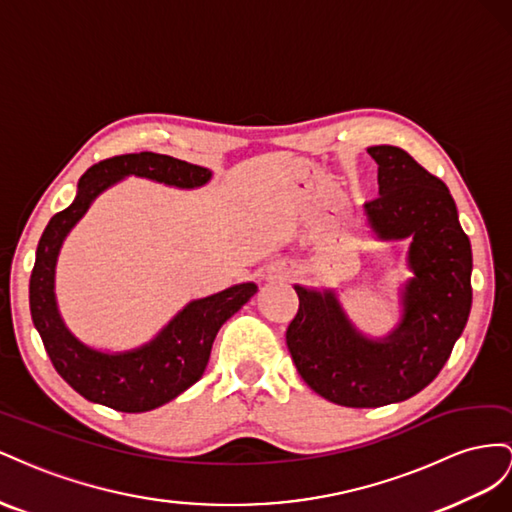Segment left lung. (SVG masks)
<instances>
[{"label": "left lung", "mask_w": 512, "mask_h": 512, "mask_svg": "<svg viewBox=\"0 0 512 512\" xmlns=\"http://www.w3.org/2000/svg\"><path fill=\"white\" fill-rule=\"evenodd\" d=\"M379 197L364 216L379 240L412 238L401 289L403 315L388 337L369 339L332 289L294 285L300 309L287 347L300 377L345 407H379L414 397L442 371L472 309V246L448 186L394 145L367 150Z\"/></svg>", "instance_id": "1"}]
</instances>
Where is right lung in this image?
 Returning <instances> with one entry per match:
<instances>
[{
    "instance_id": "right-lung-1",
    "label": "right lung",
    "mask_w": 512,
    "mask_h": 512,
    "mask_svg": "<svg viewBox=\"0 0 512 512\" xmlns=\"http://www.w3.org/2000/svg\"><path fill=\"white\" fill-rule=\"evenodd\" d=\"M128 175L175 188H199L210 182L212 171L154 152L113 156L87 169L75 201L57 212L42 231L29 279V311L55 371L68 386L92 403L139 414L169 403L197 382L208 367L216 332L257 294V285L240 283L188 302L150 343L130 352H98L81 343L57 311L53 291L57 255L92 201Z\"/></svg>"
}]
</instances>
